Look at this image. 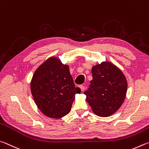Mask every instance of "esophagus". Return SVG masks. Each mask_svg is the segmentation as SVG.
Returning <instances> with one entry per match:
<instances>
[{"label": "esophagus", "mask_w": 149, "mask_h": 149, "mask_svg": "<svg viewBox=\"0 0 149 149\" xmlns=\"http://www.w3.org/2000/svg\"><path fill=\"white\" fill-rule=\"evenodd\" d=\"M79 88H80V90H81L82 92H83V91H84V89H85L84 86H82V85H80V86H79Z\"/></svg>", "instance_id": "esophagus-1"}]
</instances>
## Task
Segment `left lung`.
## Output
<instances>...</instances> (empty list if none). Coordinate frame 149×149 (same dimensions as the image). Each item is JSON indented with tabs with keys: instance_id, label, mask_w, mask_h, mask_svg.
<instances>
[{
	"instance_id": "left-lung-1",
	"label": "left lung",
	"mask_w": 149,
	"mask_h": 149,
	"mask_svg": "<svg viewBox=\"0 0 149 149\" xmlns=\"http://www.w3.org/2000/svg\"><path fill=\"white\" fill-rule=\"evenodd\" d=\"M93 79L84 92L86 101L96 115L107 117L118 110L126 97L127 84L123 72L111 62L92 69Z\"/></svg>"
}]
</instances>
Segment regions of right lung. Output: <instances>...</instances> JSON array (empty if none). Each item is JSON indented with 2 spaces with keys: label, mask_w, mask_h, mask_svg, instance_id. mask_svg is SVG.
Returning a JSON list of instances; mask_svg holds the SVG:
<instances>
[{
  "label": "right lung",
  "mask_w": 149,
  "mask_h": 149,
  "mask_svg": "<svg viewBox=\"0 0 149 149\" xmlns=\"http://www.w3.org/2000/svg\"><path fill=\"white\" fill-rule=\"evenodd\" d=\"M36 105L44 115L60 118L69 113L79 88H75L69 65L52 57L38 67L31 82Z\"/></svg>",
  "instance_id": "right-lung-1"
}]
</instances>
